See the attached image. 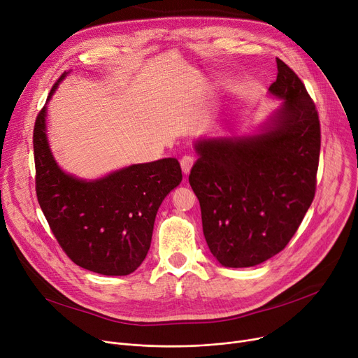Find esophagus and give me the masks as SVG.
Segmentation results:
<instances>
[{"instance_id": "obj_1", "label": "esophagus", "mask_w": 358, "mask_h": 358, "mask_svg": "<svg viewBox=\"0 0 358 358\" xmlns=\"http://www.w3.org/2000/svg\"><path fill=\"white\" fill-rule=\"evenodd\" d=\"M194 161H196V159H194L193 155H184V157L181 158L180 164H181V169H182L184 176H189V174H190V169H192Z\"/></svg>"}]
</instances>
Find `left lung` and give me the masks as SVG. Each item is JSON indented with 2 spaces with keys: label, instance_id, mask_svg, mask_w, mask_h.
<instances>
[{
  "label": "left lung",
  "instance_id": "8db88e82",
  "mask_svg": "<svg viewBox=\"0 0 358 358\" xmlns=\"http://www.w3.org/2000/svg\"><path fill=\"white\" fill-rule=\"evenodd\" d=\"M268 91L283 100L257 135L204 138L189 177L203 234L223 267H254L278 254L315 197L321 150L317 111L303 83L277 58Z\"/></svg>",
  "mask_w": 358,
  "mask_h": 358
}]
</instances>
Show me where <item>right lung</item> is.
I'll use <instances>...</instances> for the list:
<instances>
[{
    "instance_id": "obj_1",
    "label": "right lung",
    "mask_w": 358,
    "mask_h": 358,
    "mask_svg": "<svg viewBox=\"0 0 358 358\" xmlns=\"http://www.w3.org/2000/svg\"><path fill=\"white\" fill-rule=\"evenodd\" d=\"M65 77L55 83L48 101ZM33 149L37 200L65 254L103 275L134 273L149 251L162 200L182 180L180 162L135 164L90 181L66 174L49 148L46 106L36 117Z\"/></svg>"
}]
</instances>
